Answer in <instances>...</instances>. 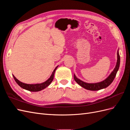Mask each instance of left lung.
Here are the masks:
<instances>
[{
    "label": "left lung",
    "mask_w": 130,
    "mask_h": 130,
    "mask_svg": "<svg viewBox=\"0 0 130 130\" xmlns=\"http://www.w3.org/2000/svg\"><path fill=\"white\" fill-rule=\"evenodd\" d=\"M120 58L119 54V49L117 51V61L116 63V65L115 69H113L111 73L109 74V75L104 80L102 81L99 82H96V83H87L83 81L80 80L78 78L75 74H74V80L79 85L82 87H83L87 90H98L102 89L105 88L107 87L112 84V82L113 81L114 79L116 76L117 72L118 71L119 66H120Z\"/></svg>",
    "instance_id": "left-lung-1"
}]
</instances>
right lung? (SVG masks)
<instances>
[{
  "instance_id": "1",
  "label": "right lung",
  "mask_w": 130,
  "mask_h": 130,
  "mask_svg": "<svg viewBox=\"0 0 130 130\" xmlns=\"http://www.w3.org/2000/svg\"><path fill=\"white\" fill-rule=\"evenodd\" d=\"M58 67V66H57L55 68L52 75H51V76H50V77L48 78V80L45 81V82H42V83H41V84H24V83H23V82L19 81L18 79H17L16 77H15L13 75H13V77L14 78L15 81L16 82V83L19 86H20L21 88L24 89H26L27 90H29V91H30V92H38V91H40V90H42L43 89H44V88H46L48 86H49L50 85V84L51 83H52V82L53 81V80L54 79L55 72V70H56Z\"/></svg>"
}]
</instances>
